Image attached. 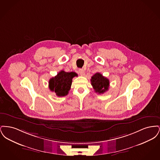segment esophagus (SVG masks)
I'll return each mask as SVG.
<instances>
[{"label":"esophagus","mask_w":160,"mask_h":160,"mask_svg":"<svg viewBox=\"0 0 160 160\" xmlns=\"http://www.w3.org/2000/svg\"><path fill=\"white\" fill-rule=\"evenodd\" d=\"M78 72H79L81 76H84V70L83 69H78Z\"/></svg>","instance_id":"esophagus-1"}]
</instances>
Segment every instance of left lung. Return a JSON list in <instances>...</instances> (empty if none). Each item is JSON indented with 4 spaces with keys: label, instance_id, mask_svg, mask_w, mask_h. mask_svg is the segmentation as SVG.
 <instances>
[{
    "label": "left lung",
    "instance_id": "8db88e82",
    "mask_svg": "<svg viewBox=\"0 0 160 160\" xmlns=\"http://www.w3.org/2000/svg\"><path fill=\"white\" fill-rule=\"evenodd\" d=\"M91 84L96 93L102 94L108 90L109 80L99 72L95 74L91 79Z\"/></svg>",
    "mask_w": 160,
    "mask_h": 160
}]
</instances>
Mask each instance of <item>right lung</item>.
Here are the masks:
<instances>
[{"label": "right lung", "instance_id": "obj_1", "mask_svg": "<svg viewBox=\"0 0 160 160\" xmlns=\"http://www.w3.org/2000/svg\"><path fill=\"white\" fill-rule=\"evenodd\" d=\"M76 76L77 77V74L74 72H67L61 71L57 76L50 79L49 89L51 91L54 92L58 97L66 96L71 89L72 78Z\"/></svg>", "mask_w": 160, "mask_h": 160}]
</instances>
